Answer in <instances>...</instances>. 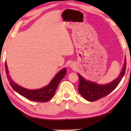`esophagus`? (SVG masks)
<instances>
[{"label":"esophagus","mask_w":131,"mask_h":131,"mask_svg":"<svg viewBox=\"0 0 131 131\" xmlns=\"http://www.w3.org/2000/svg\"><path fill=\"white\" fill-rule=\"evenodd\" d=\"M70 67L71 68L74 69V68H75V64H74V63H73V62L70 63Z\"/></svg>","instance_id":"34e87169"}]
</instances>
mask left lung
Here are the masks:
<instances>
[{
	"instance_id": "1",
	"label": "left lung",
	"mask_w": 131,
	"mask_h": 131,
	"mask_svg": "<svg viewBox=\"0 0 131 131\" xmlns=\"http://www.w3.org/2000/svg\"><path fill=\"white\" fill-rule=\"evenodd\" d=\"M126 58L124 61L123 69L118 77L111 83L107 84H99L94 81H89L77 73L79 77L78 90L80 95L86 100L93 102L106 96L116 88L125 74L126 70Z\"/></svg>"
}]
</instances>
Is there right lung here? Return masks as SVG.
<instances>
[{
    "label": "right lung",
    "mask_w": 131,
    "mask_h": 131,
    "mask_svg": "<svg viewBox=\"0 0 131 131\" xmlns=\"http://www.w3.org/2000/svg\"><path fill=\"white\" fill-rule=\"evenodd\" d=\"M5 68L8 81H9L13 89L28 99L39 102H46L50 101L54 96L59 83L66 74V69L63 68L58 72L47 85L40 89L29 90L21 87L13 80L9 74L6 62H5Z\"/></svg>",
    "instance_id": "1"
}]
</instances>
